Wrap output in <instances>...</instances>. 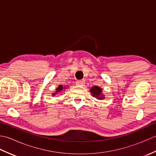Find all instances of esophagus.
<instances>
[{"label":"esophagus","mask_w":156,"mask_h":156,"mask_svg":"<svg viewBox=\"0 0 156 156\" xmlns=\"http://www.w3.org/2000/svg\"><path fill=\"white\" fill-rule=\"evenodd\" d=\"M84 80H77L76 82V85H82L83 84H84Z\"/></svg>","instance_id":"34e87169"}]
</instances>
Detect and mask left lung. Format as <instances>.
<instances>
[{
	"mask_svg": "<svg viewBox=\"0 0 156 156\" xmlns=\"http://www.w3.org/2000/svg\"><path fill=\"white\" fill-rule=\"evenodd\" d=\"M102 88H101L99 87H97V86H94V87H92L90 90L92 97H96L97 99H99V100L105 98L104 95L102 93Z\"/></svg>",
	"mask_w": 156,
	"mask_h": 156,
	"instance_id": "1",
	"label": "left lung"
}]
</instances>
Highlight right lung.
<instances>
[{
    "mask_svg": "<svg viewBox=\"0 0 156 156\" xmlns=\"http://www.w3.org/2000/svg\"><path fill=\"white\" fill-rule=\"evenodd\" d=\"M64 88H66V87H63V86L62 85H59L58 86V87L56 88V91H55V92H54V93H53L52 94V95H53V97H54V96H55L56 94L57 93H58V92H61L63 89H64Z\"/></svg>",
    "mask_w": 156,
    "mask_h": 156,
    "instance_id": "obj_1",
    "label": "right lung"
}]
</instances>
